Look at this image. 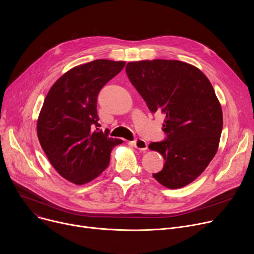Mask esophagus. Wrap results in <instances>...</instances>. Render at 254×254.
I'll return each mask as SVG.
<instances>
[{
	"label": "esophagus",
	"instance_id": "esophagus-1",
	"mask_svg": "<svg viewBox=\"0 0 254 254\" xmlns=\"http://www.w3.org/2000/svg\"><path fill=\"white\" fill-rule=\"evenodd\" d=\"M131 144L135 146V147L141 151H144L147 149V142H146L145 140L141 139V138H137L136 140H134L131 142Z\"/></svg>",
	"mask_w": 254,
	"mask_h": 254
}]
</instances>
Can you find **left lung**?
<instances>
[{
  "instance_id": "obj_1",
  "label": "left lung",
  "mask_w": 254,
  "mask_h": 254,
  "mask_svg": "<svg viewBox=\"0 0 254 254\" xmlns=\"http://www.w3.org/2000/svg\"><path fill=\"white\" fill-rule=\"evenodd\" d=\"M126 72L148 109L165 115V140L149 144L165 165L152 176L168 189L183 188L202 174L218 148L223 118L214 88L197 68L179 61L132 62Z\"/></svg>"
}]
</instances>
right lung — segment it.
<instances>
[{
    "instance_id": "add662e5",
    "label": "right lung",
    "mask_w": 254,
    "mask_h": 254,
    "mask_svg": "<svg viewBox=\"0 0 254 254\" xmlns=\"http://www.w3.org/2000/svg\"><path fill=\"white\" fill-rule=\"evenodd\" d=\"M126 65L96 60L75 66L52 85L40 112L37 134L49 162L64 179L84 184L109 166L123 140L100 129L97 101L101 89Z\"/></svg>"
}]
</instances>
